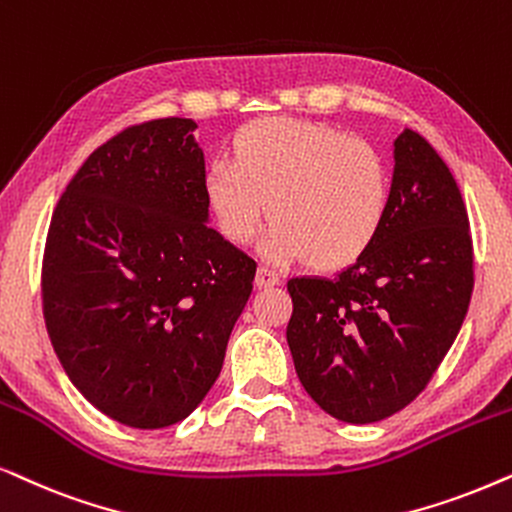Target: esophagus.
Here are the masks:
<instances>
[{
    "instance_id": "1",
    "label": "esophagus",
    "mask_w": 512,
    "mask_h": 512,
    "mask_svg": "<svg viewBox=\"0 0 512 512\" xmlns=\"http://www.w3.org/2000/svg\"><path fill=\"white\" fill-rule=\"evenodd\" d=\"M281 283V276L276 271H271L267 267H260L255 274V285L257 288H274V285Z\"/></svg>"
}]
</instances>
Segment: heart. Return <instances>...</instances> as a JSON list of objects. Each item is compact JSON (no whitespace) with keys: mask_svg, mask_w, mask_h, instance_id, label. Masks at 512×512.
Masks as SVG:
<instances>
[{"mask_svg":"<svg viewBox=\"0 0 512 512\" xmlns=\"http://www.w3.org/2000/svg\"><path fill=\"white\" fill-rule=\"evenodd\" d=\"M206 201L231 243H248L264 217V252L316 271L358 262L384 227L391 173L370 142L327 124L269 117L234 135L231 159L206 173Z\"/></svg>","mask_w":512,"mask_h":512,"instance_id":"obj_1","label":"heart"}]
</instances>
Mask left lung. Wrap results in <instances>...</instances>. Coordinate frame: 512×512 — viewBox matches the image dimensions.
<instances>
[{"label": "left lung", "mask_w": 512, "mask_h": 512, "mask_svg": "<svg viewBox=\"0 0 512 512\" xmlns=\"http://www.w3.org/2000/svg\"><path fill=\"white\" fill-rule=\"evenodd\" d=\"M388 213L372 248L335 278L288 281L297 377L330 417L374 424L424 391L473 292L468 213L447 163L419 133L393 142Z\"/></svg>", "instance_id": "left-lung-1"}]
</instances>
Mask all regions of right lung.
Returning a JSON list of instances; mask_svg holds the SVG:
<instances>
[{
  "label": "right lung",
  "instance_id": "add662e5",
  "mask_svg": "<svg viewBox=\"0 0 512 512\" xmlns=\"http://www.w3.org/2000/svg\"><path fill=\"white\" fill-rule=\"evenodd\" d=\"M194 128L156 119L95 149L46 238L53 351L88 403L133 428L199 407L255 278V262L208 227Z\"/></svg>",
  "mask_w": 512,
  "mask_h": 512
}]
</instances>
